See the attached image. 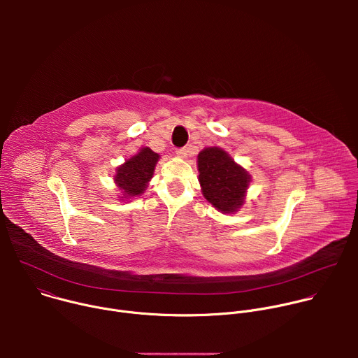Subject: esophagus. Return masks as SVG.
Segmentation results:
<instances>
[{
	"mask_svg": "<svg viewBox=\"0 0 358 358\" xmlns=\"http://www.w3.org/2000/svg\"><path fill=\"white\" fill-rule=\"evenodd\" d=\"M177 156H180V157H182V159H185L187 157V155H188V150L185 148V147H182V148H177Z\"/></svg>",
	"mask_w": 358,
	"mask_h": 358,
	"instance_id": "obj_1",
	"label": "esophagus"
}]
</instances>
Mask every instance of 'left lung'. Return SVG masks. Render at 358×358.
Masks as SVG:
<instances>
[{
  "instance_id": "obj_1",
  "label": "left lung",
  "mask_w": 358,
  "mask_h": 358,
  "mask_svg": "<svg viewBox=\"0 0 358 358\" xmlns=\"http://www.w3.org/2000/svg\"><path fill=\"white\" fill-rule=\"evenodd\" d=\"M198 171L203 196L218 211L231 214L242 206L250 177L227 151L220 147L203 148L198 155Z\"/></svg>"
}]
</instances>
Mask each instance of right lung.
<instances>
[{"instance_id": "right-lung-1", "label": "right lung", "mask_w": 358, "mask_h": 358, "mask_svg": "<svg viewBox=\"0 0 358 358\" xmlns=\"http://www.w3.org/2000/svg\"><path fill=\"white\" fill-rule=\"evenodd\" d=\"M159 155L148 147L140 150L138 155L129 159L122 167L117 169L115 181L117 187L123 191L124 196L140 195L150 178L155 173L156 163L159 162Z\"/></svg>"}]
</instances>
